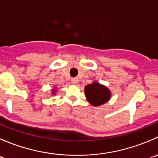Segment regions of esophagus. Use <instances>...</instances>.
Listing matches in <instances>:
<instances>
[{
  "label": "esophagus",
  "instance_id": "34e87169",
  "mask_svg": "<svg viewBox=\"0 0 158 158\" xmlns=\"http://www.w3.org/2000/svg\"><path fill=\"white\" fill-rule=\"evenodd\" d=\"M71 82H72V83H73V84H77L78 83L77 78H73V79H71Z\"/></svg>",
  "mask_w": 158,
  "mask_h": 158
}]
</instances>
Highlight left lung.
<instances>
[{
  "instance_id": "obj_1",
  "label": "left lung",
  "mask_w": 158,
  "mask_h": 158,
  "mask_svg": "<svg viewBox=\"0 0 158 158\" xmlns=\"http://www.w3.org/2000/svg\"><path fill=\"white\" fill-rule=\"evenodd\" d=\"M84 91L87 101L94 107L106 104L111 96V92L108 87L95 81L85 85Z\"/></svg>"
}]
</instances>
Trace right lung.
<instances>
[{
  "label": "right lung",
  "instance_id": "add662e5",
  "mask_svg": "<svg viewBox=\"0 0 158 158\" xmlns=\"http://www.w3.org/2000/svg\"><path fill=\"white\" fill-rule=\"evenodd\" d=\"M56 91H57V88L56 87V85H55V87H54V88L51 90V92H52V95H55V94L56 93Z\"/></svg>",
  "mask_w": 158,
  "mask_h": 158
}]
</instances>
